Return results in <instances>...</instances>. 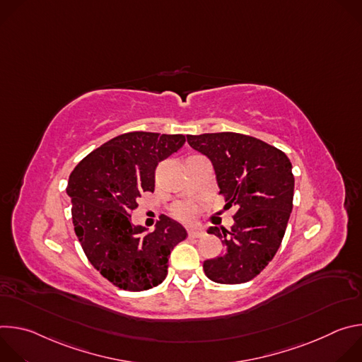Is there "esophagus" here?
<instances>
[{
    "mask_svg": "<svg viewBox=\"0 0 362 362\" xmlns=\"http://www.w3.org/2000/svg\"><path fill=\"white\" fill-rule=\"evenodd\" d=\"M187 235H189V238H196L197 239V238H203L204 232L202 229H189Z\"/></svg>",
    "mask_w": 362,
    "mask_h": 362,
    "instance_id": "obj_1",
    "label": "esophagus"
}]
</instances>
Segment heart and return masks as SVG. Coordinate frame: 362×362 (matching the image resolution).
<instances>
[{
  "mask_svg": "<svg viewBox=\"0 0 362 362\" xmlns=\"http://www.w3.org/2000/svg\"><path fill=\"white\" fill-rule=\"evenodd\" d=\"M173 214L176 218H179L182 221H189L196 214V206L190 202H180L173 208Z\"/></svg>",
  "mask_w": 362,
  "mask_h": 362,
  "instance_id": "1",
  "label": "heart"
}]
</instances>
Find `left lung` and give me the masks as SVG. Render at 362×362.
<instances>
[{"label": "left lung", "mask_w": 362, "mask_h": 362, "mask_svg": "<svg viewBox=\"0 0 362 362\" xmlns=\"http://www.w3.org/2000/svg\"><path fill=\"white\" fill-rule=\"evenodd\" d=\"M194 150L214 165L225 209L236 208L230 230L212 226L225 253L203 262L218 284H243L259 275L274 259L292 212V165L279 148L252 136L223 132L187 136Z\"/></svg>", "instance_id": "obj_1"}]
</instances>
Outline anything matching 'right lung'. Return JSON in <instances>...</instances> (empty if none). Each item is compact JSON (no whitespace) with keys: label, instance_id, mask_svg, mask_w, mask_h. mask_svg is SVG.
Masks as SVG:
<instances>
[{"label":"right lung","instance_id":"add662e5","mask_svg":"<svg viewBox=\"0 0 362 362\" xmlns=\"http://www.w3.org/2000/svg\"><path fill=\"white\" fill-rule=\"evenodd\" d=\"M183 134L132 132L101 144L74 168L67 185L74 232L90 264L124 291H146L168 275L186 229L162 215L151 233L132 223L137 197L154 190V170L177 151Z\"/></svg>","mask_w":362,"mask_h":362}]
</instances>
